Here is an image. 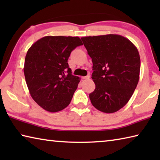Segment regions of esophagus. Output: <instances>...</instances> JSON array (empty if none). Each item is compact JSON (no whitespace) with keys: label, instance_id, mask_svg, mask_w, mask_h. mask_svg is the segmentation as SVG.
Masks as SVG:
<instances>
[{"label":"esophagus","instance_id":"esophagus-1","mask_svg":"<svg viewBox=\"0 0 160 160\" xmlns=\"http://www.w3.org/2000/svg\"><path fill=\"white\" fill-rule=\"evenodd\" d=\"M90 75H86V76H85V77H82V79H84V80H88V79H90Z\"/></svg>","mask_w":160,"mask_h":160}]
</instances>
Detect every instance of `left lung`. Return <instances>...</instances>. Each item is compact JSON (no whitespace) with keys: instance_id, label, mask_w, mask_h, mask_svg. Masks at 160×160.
<instances>
[{"instance_id":"8db88e82","label":"left lung","mask_w":160,"mask_h":160,"mask_svg":"<svg viewBox=\"0 0 160 160\" xmlns=\"http://www.w3.org/2000/svg\"><path fill=\"white\" fill-rule=\"evenodd\" d=\"M92 58L95 90L92 104L100 112L114 113L128 103L139 80L140 58L127 38L107 34L81 38Z\"/></svg>"}]
</instances>
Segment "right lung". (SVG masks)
I'll use <instances>...</instances> for the list:
<instances>
[{
    "label": "right lung",
    "instance_id": "right-lung-1",
    "mask_svg": "<svg viewBox=\"0 0 160 160\" xmlns=\"http://www.w3.org/2000/svg\"><path fill=\"white\" fill-rule=\"evenodd\" d=\"M82 45L78 37L47 36L37 41L26 54L24 73L29 93L44 110L57 112L68 106L80 82L72 75L68 60Z\"/></svg>",
    "mask_w": 160,
    "mask_h": 160
}]
</instances>
